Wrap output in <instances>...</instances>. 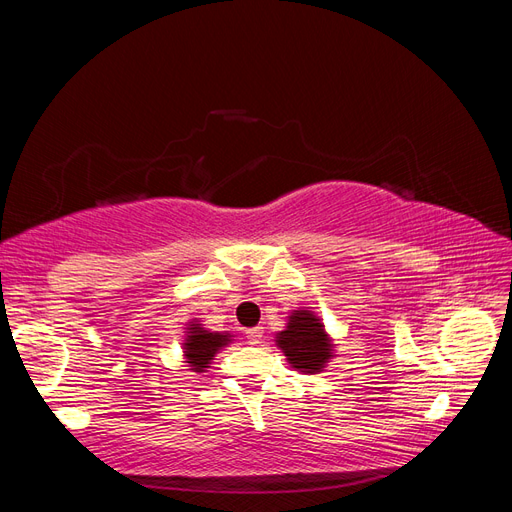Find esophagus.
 <instances>
[{
    "mask_svg": "<svg viewBox=\"0 0 512 512\" xmlns=\"http://www.w3.org/2000/svg\"><path fill=\"white\" fill-rule=\"evenodd\" d=\"M245 337H247V342H250L252 346L260 344V339H262V327H254V329H247V331H245Z\"/></svg>",
    "mask_w": 512,
    "mask_h": 512,
    "instance_id": "34e87169",
    "label": "esophagus"
}]
</instances>
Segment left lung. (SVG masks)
I'll return each mask as SVG.
<instances>
[{"label":"left lung","instance_id":"8db88e82","mask_svg":"<svg viewBox=\"0 0 512 512\" xmlns=\"http://www.w3.org/2000/svg\"><path fill=\"white\" fill-rule=\"evenodd\" d=\"M275 346L286 356L292 369L303 374H320L335 356V344L324 331L322 318L312 309H292L286 329L275 335Z\"/></svg>","mask_w":512,"mask_h":512}]
</instances>
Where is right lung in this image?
Returning <instances> with one entry per match:
<instances>
[{
	"label": "right lung",
	"instance_id": "1",
	"mask_svg": "<svg viewBox=\"0 0 512 512\" xmlns=\"http://www.w3.org/2000/svg\"><path fill=\"white\" fill-rule=\"evenodd\" d=\"M230 342H232L230 333L209 331L200 324V320L194 318L192 322H188V327H185L183 359L192 371H196V374H205V371L211 367L213 356Z\"/></svg>",
	"mask_w": 512,
	"mask_h": 512
}]
</instances>
